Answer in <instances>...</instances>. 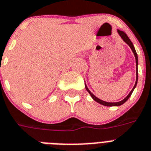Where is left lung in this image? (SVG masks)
Instances as JSON below:
<instances>
[{
	"mask_svg": "<svg viewBox=\"0 0 151 151\" xmlns=\"http://www.w3.org/2000/svg\"><path fill=\"white\" fill-rule=\"evenodd\" d=\"M118 32H119V36H121L122 39L124 40V42H126L127 44L129 45V47H130L131 48H132V52H133L134 55V57H135V60H136V82H135V84H134V86L133 89L132 90V91L129 93V94H128V96H127L126 97L124 98V99H122V101H120V102H117V103H108V102H105V101H103L101 100V99H99V98H97L96 96H95L93 95V94L89 90V89L87 88V86H86V85L85 84V87H86V90H87V92H88L90 94V96H91V97L93 98V99H94V100L96 101V102H97V103H99V104L101 105H103V106H121V105L124 104L125 102H126L127 100L128 99V98L130 97L131 95L132 94V93H133L134 90V88L136 87V86H137V80H138V75H137V65H138V58H137V52H136L135 51V48H134V47L133 44H132V41H131L130 39H129V38H128V36H127L126 33L125 32H124L123 31H121V30L118 29Z\"/></svg>",
	"mask_w": 151,
	"mask_h": 151,
	"instance_id": "1",
	"label": "left lung"
}]
</instances>
